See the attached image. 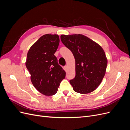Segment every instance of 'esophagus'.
I'll return each mask as SVG.
<instances>
[{
  "instance_id": "esophagus-1",
  "label": "esophagus",
  "mask_w": 130,
  "mask_h": 130,
  "mask_svg": "<svg viewBox=\"0 0 130 130\" xmlns=\"http://www.w3.org/2000/svg\"><path fill=\"white\" fill-rule=\"evenodd\" d=\"M67 68H68V67L67 66H65L64 67V69L65 71H67Z\"/></svg>"
}]
</instances>
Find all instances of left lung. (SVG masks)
I'll return each instance as SVG.
<instances>
[{"mask_svg":"<svg viewBox=\"0 0 130 130\" xmlns=\"http://www.w3.org/2000/svg\"><path fill=\"white\" fill-rule=\"evenodd\" d=\"M62 42L75 60V77L70 80L75 92L88 94L100 85L106 73L107 59L97 43L81 34L62 35Z\"/></svg>","mask_w":130,"mask_h":130,"instance_id":"obj_1","label":"left lung"}]
</instances>
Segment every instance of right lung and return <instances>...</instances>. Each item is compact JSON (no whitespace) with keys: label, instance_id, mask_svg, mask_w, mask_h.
Instances as JSON below:
<instances>
[{"label":"right lung","instance_id":"right-lung-1","mask_svg":"<svg viewBox=\"0 0 130 130\" xmlns=\"http://www.w3.org/2000/svg\"><path fill=\"white\" fill-rule=\"evenodd\" d=\"M60 43L58 35H43L30 47L27 54L26 68L32 85L46 96L55 94L66 72L58 64L54 54Z\"/></svg>","mask_w":130,"mask_h":130}]
</instances>
